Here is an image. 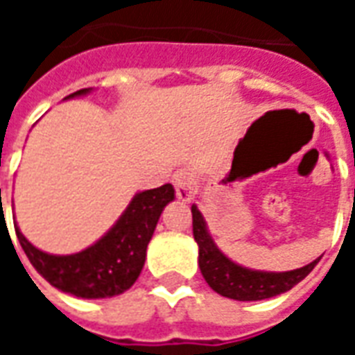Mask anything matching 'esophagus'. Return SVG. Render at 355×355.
<instances>
[{"mask_svg": "<svg viewBox=\"0 0 355 355\" xmlns=\"http://www.w3.org/2000/svg\"><path fill=\"white\" fill-rule=\"evenodd\" d=\"M173 186L177 198L182 201H190L193 198V193L198 190V178L193 175V171L190 169H178L173 175Z\"/></svg>", "mask_w": 355, "mask_h": 355, "instance_id": "34e87169", "label": "esophagus"}]
</instances>
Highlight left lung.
Returning a JSON list of instances; mask_svg holds the SVG:
<instances>
[{
	"mask_svg": "<svg viewBox=\"0 0 355 355\" xmlns=\"http://www.w3.org/2000/svg\"><path fill=\"white\" fill-rule=\"evenodd\" d=\"M192 228L193 239L200 247V270L205 282L215 293L234 300H264L282 295L285 291L293 289L298 282H302L320 262V259H315L310 264L291 272L251 270L232 262L216 247L207 230V223L196 205H192Z\"/></svg>",
	"mask_w": 355,
	"mask_h": 355,
	"instance_id": "1",
	"label": "left lung"
}]
</instances>
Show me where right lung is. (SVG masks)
Listing matches in <instances>:
<instances>
[{"mask_svg":"<svg viewBox=\"0 0 355 355\" xmlns=\"http://www.w3.org/2000/svg\"><path fill=\"white\" fill-rule=\"evenodd\" d=\"M87 93L91 89H80L66 98ZM173 200L175 188L171 184L139 192L96 243L73 254L45 253L22 236L17 224L15 232L28 261L53 287L80 298H110L125 293L139 279L155 224Z\"/></svg>","mask_w":355,"mask_h":355,"instance_id":"obj_1","label":"right lung"}]
</instances>
